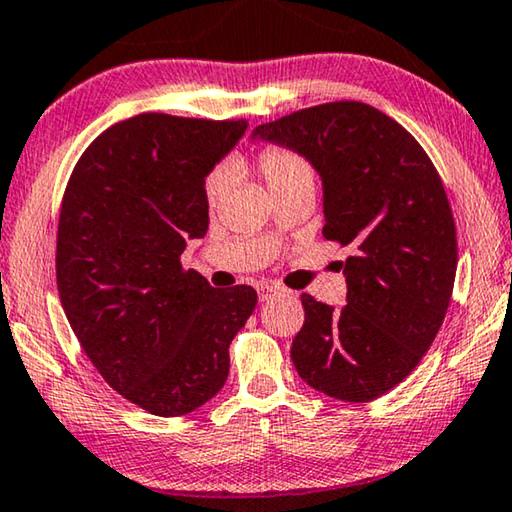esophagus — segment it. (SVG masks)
Masks as SVG:
<instances>
[{
  "label": "esophagus",
  "instance_id": "esophagus-1",
  "mask_svg": "<svg viewBox=\"0 0 512 512\" xmlns=\"http://www.w3.org/2000/svg\"><path fill=\"white\" fill-rule=\"evenodd\" d=\"M281 295H283V290L276 288V286H261V288H258V299H261L263 304H265V301H272L274 297H281Z\"/></svg>",
  "mask_w": 512,
  "mask_h": 512
}]
</instances>
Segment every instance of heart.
Listing matches in <instances>:
<instances>
[{"label":"heart","instance_id":"heart-1","mask_svg":"<svg viewBox=\"0 0 512 512\" xmlns=\"http://www.w3.org/2000/svg\"><path fill=\"white\" fill-rule=\"evenodd\" d=\"M258 172L265 179L267 188L276 190L297 181H313V167L308 165L306 158L290 152L286 147H265L258 154ZM226 188V177L222 172H215L206 179V197L211 204L222 197Z\"/></svg>","mask_w":512,"mask_h":512}]
</instances>
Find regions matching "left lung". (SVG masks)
<instances>
[{"mask_svg": "<svg viewBox=\"0 0 512 512\" xmlns=\"http://www.w3.org/2000/svg\"><path fill=\"white\" fill-rule=\"evenodd\" d=\"M292 149L324 190V238L351 245L347 306L301 295L306 320L292 363L324 395L372 401L395 388L429 351L454 290L458 247L445 186L410 133L379 108L331 102L251 133Z\"/></svg>", "mask_w": 512, "mask_h": 512, "instance_id": "1", "label": "left lung"}]
</instances>
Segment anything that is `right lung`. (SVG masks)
Here are the masks:
<instances>
[{
  "label": "right lung",
  "mask_w": 512,
  "mask_h": 512,
  "mask_svg": "<svg viewBox=\"0 0 512 512\" xmlns=\"http://www.w3.org/2000/svg\"><path fill=\"white\" fill-rule=\"evenodd\" d=\"M245 120L140 113L90 142L67 181L56 286L97 372L158 417L192 413L229 376V345L256 290H215L183 270L186 242L208 231L206 177Z\"/></svg>",
  "instance_id": "1"
}]
</instances>
